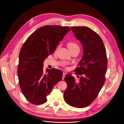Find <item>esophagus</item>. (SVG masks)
Instances as JSON below:
<instances>
[{
  "instance_id": "esophagus-1",
  "label": "esophagus",
  "mask_w": 124,
  "mask_h": 124,
  "mask_svg": "<svg viewBox=\"0 0 124 124\" xmlns=\"http://www.w3.org/2000/svg\"><path fill=\"white\" fill-rule=\"evenodd\" d=\"M66 73H65V72H63V75H62V80H63L64 79V78H65V76H66Z\"/></svg>"
}]
</instances>
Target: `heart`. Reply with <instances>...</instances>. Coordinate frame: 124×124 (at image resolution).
I'll return each instance as SVG.
<instances>
[{
	"instance_id": "b5f03b06",
	"label": "heart",
	"mask_w": 124,
	"mask_h": 124,
	"mask_svg": "<svg viewBox=\"0 0 124 124\" xmlns=\"http://www.w3.org/2000/svg\"><path fill=\"white\" fill-rule=\"evenodd\" d=\"M67 46H68L69 50L71 51L72 50H73L76 48H78V45L73 41H69V42L67 43ZM66 65V63H64L62 64L63 66H65Z\"/></svg>"
}]
</instances>
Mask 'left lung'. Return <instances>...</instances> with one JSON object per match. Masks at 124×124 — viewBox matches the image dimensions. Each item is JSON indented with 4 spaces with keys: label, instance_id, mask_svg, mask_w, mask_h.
<instances>
[{
    "label": "left lung",
    "instance_id": "obj_1",
    "mask_svg": "<svg viewBox=\"0 0 124 124\" xmlns=\"http://www.w3.org/2000/svg\"><path fill=\"white\" fill-rule=\"evenodd\" d=\"M71 29L83 46V55L74 70L80 76H78V83L70 74L66 75L67 88L63 97L69 106L83 108L95 100L105 83L108 63L106 50L101 37L91 28L74 26Z\"/></svg>",
    "mask_w": 124,
    "mask_h": 124
}]
</instances>
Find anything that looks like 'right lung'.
<instances>
[{
    "label": "right lung",
    "instance_id": "obj_1",
    "mask_svg": "<svg viewBox=\"0 0 124 124\" xmlns=\"http://www.w3.org/2000/svg\"><path fill=\"white\" fill-rule=\"evenodd\" d=\"M70 31L68 26L46 25L33 32L22 46L19 54L18 78L24 96L30 102L39 105L62 79V72L53 68L43 70V62L54 53L60 41Z\"/></svg>",
    "mask_w": 124,
    "mask_h": 124
}]
</instances>
